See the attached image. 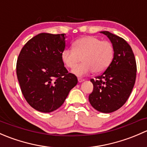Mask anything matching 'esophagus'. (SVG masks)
Here are the masks:
<instances>
[{
    "mask_svg": "<svg viewBox=\"0 0 147 147\" xmlns=\"http://www.w3.org/2000/svg\"><path fill=\"white\" fill-rule=\"evenodd\" d=\"M84 80H85L83 79V78H78V82H84Z\"/></svg>",
    "mask_w": 147,
    "mask_h": 147,
    "instance_id": "34e87169",
    "label": "esophagus"
}]
</instances>
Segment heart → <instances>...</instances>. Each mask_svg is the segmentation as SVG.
I'll return each mask as SVG.
<instances>
[{
  "label": "heart",
  "mask_w": 147,
  "mask_h": 147,
  "mask_svg": "<svg viewBox=\"0 0 147 147\" xmlns=\"http://www.w3.org/2000/svg\"><path fill=\"white\" fill-rule=\"evenodd\" d=\"M115 47L109 40H102L92 35L84 36L76 40L72 44V48L65 49L61 58L65 66L74 69L80 62L83 63L72 70L74 75L83 77L94 71L100 73L106 70L113 61Z\"/></svg>",
  "instance_id": "obj_1"
}]
</instances>
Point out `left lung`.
Wrapping results in <instances>:
<instances>
[{"label":"left lung","mask_w":147,"mask_h":147,"mask_svg":"<svg viewBox=\"0 0 147 147\" xmlns=\"http://www.w3.org/2000/svg\"><path fill=\"white\" fill-rule=\"evenodd\" d=\"M115 47V57L109 67L91 79L93 91L89 101L97 111L110 113L119 109L128 100L137 75V63L131 46L125 40L108 31H102Z\"/></svg>","instance_id":"obj_1"}]
</instances>
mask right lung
Masks as SVG:
<instances>
[{
	"label": "right lung",
	"mask_w": 147,
	"mask_h": 147,
	"mask_svg": "<svg viewBox=\"0 0 147 147\" xmlns=\"http://www.w3.org/2000/svg\"><path fill=\"white\" fill-rule=\"evenodd\" d=\"M65 35L38 34L25 44L18 57L16 74L22 94L39 112L58 109L78 84L77 77L68 72L61 58Z\"/></svg>",
	"instance_id": "right-lung-1"
}]
</instances>
